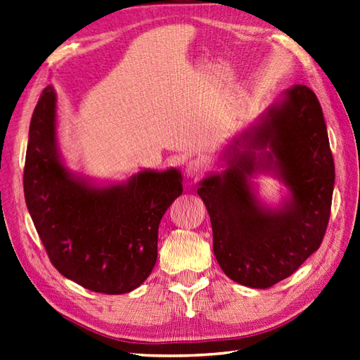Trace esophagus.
<instances>
[{
    "mask_svg": "<svg viewBox=\"0 0 360 360\" xmlns=\"http://www.w3.org/2000/svg\"><path fill=\"white\" fill-rule=\"evenodd\" d=\"M187 174L191 178H199L200 174L205 173V164L200 160H191L187 164V169H186Z\"/></svg>",
    "mask_w": 360,
    "mask_h": 360,
    "instance_id": "esophagus-1",
    "label": "esophagus"
}]
</instances>
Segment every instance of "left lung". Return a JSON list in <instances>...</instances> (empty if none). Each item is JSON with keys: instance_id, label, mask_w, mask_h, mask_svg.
Listing matches in <instances>:
<instances>
[{"instance_id": "left-lung-1", "label": "left lung", "mask_w": 360, "mask_h": 360, "mask_svg": "<svg viewBox=\"0 0 360 360\" xmlns=\"http://www.w3.org/2000/svg\"><path fill=\"white\" fill-rule=\"evenodd\" d=\"M269 146L265 165L253 148ZM293 194L283 212L255 205L245 174L272 157ZM335 162L323 110L307 86H294L273 107L249 140V150L231 161L221 176L198 190L212 224L214 255L224 274L250 288H270L320 248L330 219Z\"/></svg>"}]
</instances>
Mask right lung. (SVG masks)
<instances>
[{
  "instance_id": "right-lung-1",
  "label": "right lung",
  "mask_w": 360,
  "mask_h": 360,
  "mask_svg": "<svg viewBox=\"0 0 360 360\" xmlns=\"http://www.w3.org/2000/svg\"><path fill=\"white\" fill-rule=\"evenodd\" d=\"M181 173L140 172L125 186L90 188L72 178L56 146V91L40 95L30 123L24 194L48 258L68 279L123 294L157 262L158 226L182 193Z\"/></svg>"
}]
</instances>
